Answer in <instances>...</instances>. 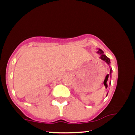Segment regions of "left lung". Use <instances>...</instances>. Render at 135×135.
<instances>
[{
  "instance_id": "left-lung-1",
  "label": "left lung",
  "mask_w": 135,
  "mask_h": 135,
  "mask_svg": "<svg viewBox=\"0 0 135 135\" xmlns=\"http://www.w3.org/2000/svg\"><path fill=\"white\" fill-rule=\"evenodd\" d=\"M97 53L99 54L100 55V57H99L100 59H101L102 60L104 61L105 62H107V64L110 65V64H111L110 59H109V58H108V57H107V56L105 55V54H104V52H103V51H102V49H98ZM113 73V70H112V68L110 67V72H109V75H110V77H111V73ZM108 76H109V74H108V75H107V76H106V79H107V80H108ZM107 81H106V83H107ZM110 84H111V81L109 82V85H110ZM107 87H108V86H107ZM107 95H108V93H107ZM107 96H106V97H107Z\"/></svg>"
}]
</instances>
